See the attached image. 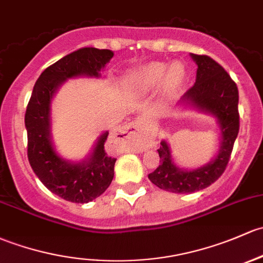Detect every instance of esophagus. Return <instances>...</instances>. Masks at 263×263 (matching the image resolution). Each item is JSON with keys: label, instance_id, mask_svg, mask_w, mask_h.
Returning a JSON list of instances; mask_svg holds the SVG:
<instances>
[{"label": "esophagus", "instance_id": "1", "mask_svg": "<svg viewBox=\"0 0 263 263\" xmlns=\"http://www.w3.org/2000/svg\"><path fill=\"white\" fill-rule=\"evenodd\" d=\"M121 134L124 135L126 137H140V139H145L147 136L145 122L140 118L124 127Z\"/></svg>", "mask_w": 263, "mask_h": 263}]
</instances>
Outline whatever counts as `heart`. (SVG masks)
Returning <instances> with one entry per match:
<instances>
[{
    "instance_id": "1",
    "label": "heart",
    "mask_w": 263,
    "mask_h": 263,
    "mask_svg": "<svg viewBox=\"0 0 263 263\" xmlns=\"http://www.w3.org/2000/svg\"><path fill=\"white\" fill-rule=\"evenodd\" d=\"M185 66L175 62L170 66L165 63L155 62L145 64L128 71L123 79V87L127 92H143L156 87L164 79L168 90L178 88L185 79Z\"/></svg>"
}]
</instances>
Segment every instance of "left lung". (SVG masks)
Masks as SVG:
<instances>
[{
	"label": "left lung",
	"mask_w": 263,
	"mask_h": 263,
	"mask_svg": "<svg viewBox=\"0 0 263 263\" xmlns=\"http://www.w3.org/2000/svg\"><path fill=\"white\" fill-rule=\"evenodd\" d=\"M192 58L198 64L197 82L182 96V101H189L193 106L211 112L218 118L222 129V146L217 157L206 166L194 171H181L171 162L167 143L162 141L157 150L160 165L148 174V179L160 189L181 194L205 189L220 178L231 159L239 131L238 88L236 82L222 65L208 55L192 54Z\"/></svg>",
	"instance_id": "obj_1"
}]
</instances>
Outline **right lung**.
Returning a JSON list of instances; mask_svg holds the SVG:
<instances>
[{
	"label": "right lung",
	"instance_id": "add662e5",
	"mask_svg": "<svg viewBox=\"0 0 263 263\" xmlns=\"http://www.w3.org/2000/svg\"><path fill=\"white\" fill-rule=\"evenodd\" d=\"M112 57L107 49L83 48L48 66L35 83L25 113L27 157L32 170L51 193L71 203H88L103 194L113 180L117 159L108 156L104 148L108 132L102 135L87 162L69 164L60 159L50 141V101L65 79L98 77Z\"/></svg>",
	"mask_w": 263,
	"mask_h": 263
}]
</instances>
